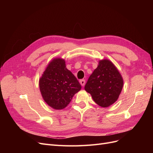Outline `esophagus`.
Masks as SVG:
<instances>
[{
  "label": "esophagus",
  "mask_w": 153,
  "mask_h": 153,
  "mask_svg": "<svg viewBox=\"0 0 153 153\" xmlns=\"http://www.w3.org/2000/svg\"><path fill=\"white\" fill-rule=\"evenodd\" d=\"M80 84H81L82 86H84V85H85V80H84V79L80 80Z\"/></svg>",
  "instance_id": "obj_1"
}]
</instances>
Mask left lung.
Returning <instances> with one entry per match:
<instances>
[{
	"instance_id": "left-lung-1",
	"label": "left lung",
	"mask_w": 153,
	"mask_h": 153,
	"mask_svg": "<svg viewBox=\"0 0 153 153\" xmlns=\"http://www.w3.org/2000/svg\"><path fill=\"white\" fill-rule=\"evenodd\" d=\"M123 84V78L113 62L108 59H102L99 61L98 67L89 76L84 89L97 105L106 108L117 100Z\"/></svg>"
}]
</instances>
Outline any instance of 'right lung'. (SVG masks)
I'll list each match as a JSON object with an SVG mask.
<instances>
[{
  "label": "right lung",
  "mask_w": 153,
  "mask_h": 153,
  "mask_svg": "<svg viewBox=\"0 0 153 153\" xmlns=\"http://www.w3.org/2000/svg\"><path fill=\"white\" fill-rule=\"evenodd\" d=\"M39 86L44 101L55 110L66 108L82 88L76 78L66 68L65 60L59 57L49 62L39 78Z\"/></svg>",
  "instance_id": "add662e5"
}]
</instances>
